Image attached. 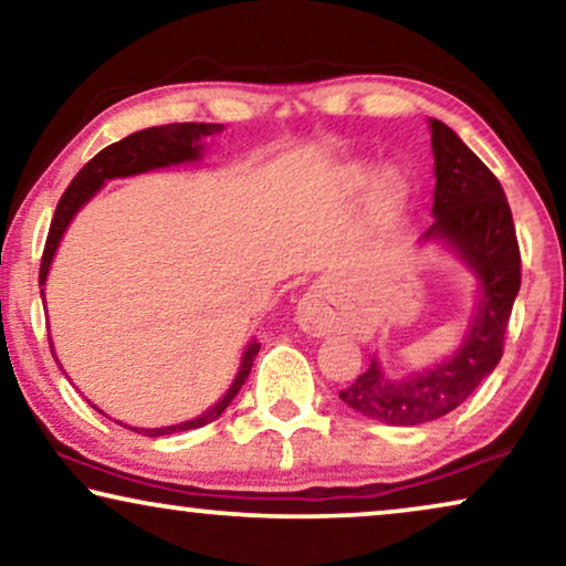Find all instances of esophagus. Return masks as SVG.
Returning a JSON list of instances; mask_svg holds the SVG:
<instances>
[{
  "mask_svg": "<svg viewBox=\"0 0 566 566\" xmlns=\"http://www.w3.org/2000/svg\"><path fill=\"white\" fill-rule=\"evenodd\" d=\"M298 327L308 332V335H324L339 322V308L335 304V293L327 285H316L301 298L296 312Z\"/></svg>",
  "mask_w": 566,
  "mask_h": 566,
  "instance_id": "34e87169",
  "label": "esophagus"
}]
</instances>
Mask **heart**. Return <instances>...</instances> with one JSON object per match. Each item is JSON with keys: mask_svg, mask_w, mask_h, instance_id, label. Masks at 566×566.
<instances>
[{"mask_svg": "<svg viewBox=\"0 0 566 566\" xmlns=\"http://www.w3.org/2000/svg\"><path fill=\"white\" fill-rule=\"evenodd\" d=\"M366 180H368V175H363V172L353 175L355 185H363ZM376 192H378V200H381L384 206L394 208L401 200V196H405V185H401L397 175H386V177H381V180H378Z\"/></svg>", "mask_w": 566, "mask_h": 566, "instance_id": "1", "label": "heart"}]
</instances>
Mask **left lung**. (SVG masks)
<instances>
[{
    "mask_svg": "<svg viewBox=\"0 0 566 566\" xmlns=\"http://www.w3.org/2000/svg\"><path fill=\"white\" fill-rule=\"evenodd\" d=\"M436 157L432 227L422 239H443L474 270L482 298L453 358L391 381L376 358L339 391L355 412L386 424H424L467 401L502 358L505 332L521 291V247L505 190L490 167L446 123L430 120Z\"/></svg>",
    "mask_w": 566,
    "mask_h": 566,
    "instance_id": "left-lung-1",
    "label": "left lung"
}]
</instances>
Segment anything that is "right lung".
I'll return each instance as SVG.
<instances>
[{"label": "right lung", "instance_id": "obj_1", "mask_svg": "<svg viewBox=\"0 0 566 566\" xmlns=\"http://www.w3.org/2000/svg\"><path fill=\"white\" fill-rule=\"evenodd\" d=\"M223 126L219 123H169V126H154V128H144L136 130L120 142H115L111 146H105L103 151L95 154L87 165H84L72 185L64 190L61 196L56 213H53L51 229H49V239H45L43 247V258H41V275H38V285L45 283L49 277V268L53 254H56V247L64 237V231L69 227V221L74 219V213L87 203V200L95 196V192L103 188L105 180H113V177H128V175H138V172H149V169H159V167H169V165H182V161H196L203 154V138L211 134H219ZM43 296V291H41ZM45 306V301H43ZM51 353H53V343L49 337ZM260 345L252 343L247 347L242 355V366H239V374L231 384V389L223 394V399L219 405L208 409L196 420L180 422V424H169V428H128L134 432H142L146 438H159V436H172V432H182V430H196L200 424L213 422L223 409L231 405V399L237 397L239 389H242L247 376H250L252 363L258 358ZM56 358V355H53ZM61 368V366H59ZM97 409V407H95Z\"/></svg>", "mask_w": 566, "mask_h": 566}]
</instances>
